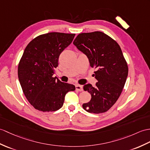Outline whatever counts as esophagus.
I'll return each mask as SVG.
<instances>
[{"mask_svg": "<svg viewBox=\"0 0 150 150\" xmlns=\"http://www.w3.org/2000/svg\"><path fill=\"white\" fill-rule=\"evenodd\" d=\"M75 88H76V90H77V91H83V86H81V85H79V84H77L75 86Z\"/></svg>", "mask_w": 150, "mask_h": 150, "instance_id": "esophagus-1", "label": "esophagus"}]
</instances>
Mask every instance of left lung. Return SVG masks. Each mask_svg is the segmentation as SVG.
Instances as JSON below:
<instances>
[{"label":"left lung","instance_id":"left-lung-1","mask_svg":"<svg viewBox=\"0 0 150 150\" xmlns=\"http://www.w3.org/2000/svg\"><path fill=\"white\" fill-rule=\"evenodd\" d=\"M74 44L87 55L90 66L96 69V86L90 83L83 86L91 99L83 104V109L90 113L107 112L119 98L128 76L127 62L120 45L100 31L79 34Z\"/></svg>","mask_w":150,"mask_h":150}]
</instances>
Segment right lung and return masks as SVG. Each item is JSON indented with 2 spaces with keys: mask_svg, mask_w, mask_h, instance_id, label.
Wrapping results in <instances>:
<instances>
[{
  "mask_svg": "<svg viewBox=\"0 0 150 150\" xmlns=\"http://www.w3.org/2000/svg\"><path fill=\"white\" fill-rule=\"evenodd\" d=\"M75 34L49 33L27 45L18 64V76L29 103L42 112L57 110L63 105L68 91L75 86L54 77L61 52L71 44Z\"/></svg>",
  "mask_w": 150,
  "mask_h": 150,
  "instance_id": "1",
  "label": "right lung"
}]
</instances>
